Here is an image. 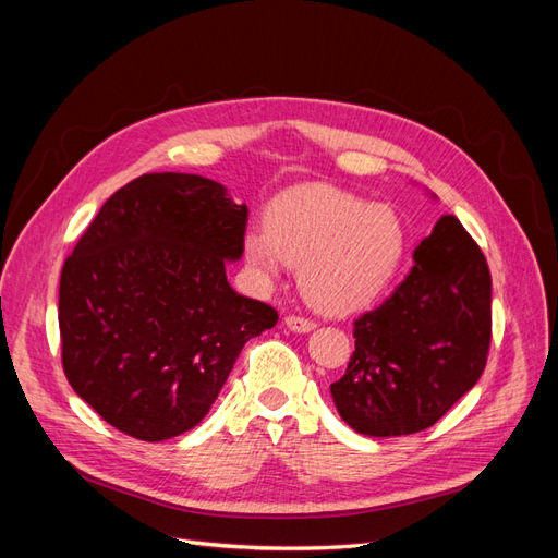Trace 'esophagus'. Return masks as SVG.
Returning <instances> with one entry per match:
<instances>
[{
	"mask_svg": "<svg viewBox=\"0 0 558 558\" xmlns=\"http://www.w3.org/2000/svg\"><path fill=\"white\" fill-rule=\"evenodd\" d=\"M283 324L293 332H312L316 328V324L312 318H302V316H286Z\"/></svg>",
	"mask_w": 558,
	"mask_h": 558,
	"instance_id": "obj_1",
	"label": "esophagus"
}]
</instances>
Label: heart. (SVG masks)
Masks as SVG:
<instances>
[{"instance_id": "1", "label": "heart", "mask_w": 558, "mask_h": 558, "mask_svg": "<svg viewBox=\"0 0 558 558\" xmlns=\"http://www.w3.org/2000/svg\"><path fill=\"white\" fill-rule=\"evenodd\" d=\"M408 251L398 214L328 185L283 193L267 209V228L244 234V258L263 283L300 265V289L314 307L349 314L393 281Z\"/></svg>"}]
</instances>
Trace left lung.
<instances>
[{"label":"left lung","instance_id":"obj_1","mask_svg":"<svg viewBox=\"0 0 558 558\" xmlns=\"http://www.w3.org/2000/svg\"><path fill=\"white\" fill-rule=\"evenodd\" d=\"M412 258L398 289L353 324L356 351L330 384L337 412L361 435L433 426L484 373L492 344L484 253L459 218L442 216Z\"/></svg>","mask_w":558,"mask_h":558}]
</instances>
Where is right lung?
Masks as SVG:
<instances>
[{
  "instance_id": "add662e5",
  "label": "right lung",
  "mask_w": 558,
  "mask_h": 558,
  "mask_svg": "<svg viewBox=\"0 0 558 558\" xmlns=\"http://www.w3.org/2000/svg\"><path fill=\"white\" fill-rule=\"evenodd\" d=\"M246 218L218 181L144 174L105 202L64 260V375L113 428L146 442L191 430L244 344L277 324L226 277Z\"/></svg>"
}]
</instances>
